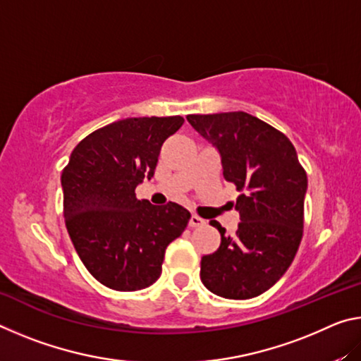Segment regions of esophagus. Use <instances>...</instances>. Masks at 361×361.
<instances>
[{
	"instance_id": "1",
	"label": "esophagus",
	"mask_w": 361,
	"mask_h": 361,
	"mask_svg": "<svg viewBox=\"0 0 361 361\" xmlns=\"http://www.w3.org/2000/svg\"><path fill=\"white\" fill-rule=\"evenodd\" d=\"M204 224H205L204 219L197 215H191V218H189V226H191V228H199V226H204Z\"/></svg>"
}]
</instances>
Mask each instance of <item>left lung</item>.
I'll list each match as a JSON object with an SVG mask.
<instances>
[{
	"label": "left lung",
	"mask_w": 361,
	"mask_h": 361,
	"mask_svg": "<svg viewBox=\"0 0 361 361\" xmlns=\"http://www.w3.org/2000/svg\"><path fill=\"white\" fill-rule=\"evenodd\" d=\"M186 119L218 149L226 181L240 191L235 234L228 235L221 224L210 221L221 234V245L202 256L200 280L221 298L259 296L279 282L296 256L307 175L290 140L252 114H189Z\"/></svg>",
	"instance_id": "obj_1"
}]
</instances>
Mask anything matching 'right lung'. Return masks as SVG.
<instances>
[{
  "label": "right lung",
  "instance_id": "right-lung-1",
  "mask_svg": "<svg viewBox=\"0 0 361 361\" xmlns=\"http://www.w3.org/2000/svg\"><path fill=\"white\" fill-rule=\"evenodd\" d=\"M181 116L127 118L79 142L62 172L63 216L85 269L108 288L143 290L156 282L169 243L191 213L175 202L138 200L161 146L183 126Z\"/></svg>",
  "mask_w": 361,
  "mask_h": 361
}]
</instances>
